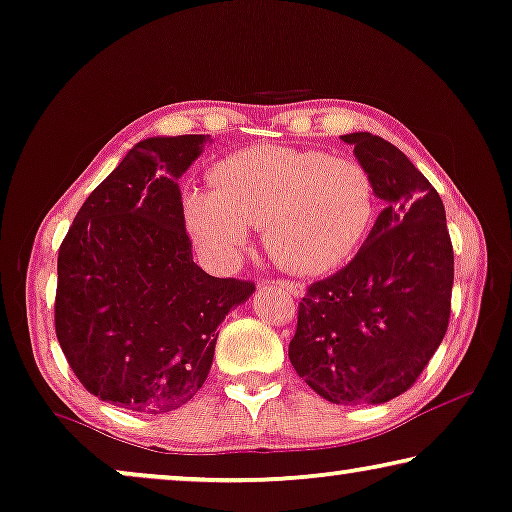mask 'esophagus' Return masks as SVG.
<instances>
[{
  "label": "esophagus",
  "mask_w": 512,
  "mask_h": 512,
  "mask_svg": "<svg viewBox=\"0 0 512 512\" xmlns=\"http://www.w3.org/2000/svg\"><path fill=\"white\" fill-rule=\"evenodd\" d=\"M273 285L283 287V290L290 292L292 297H301V294H304V285H299V283H292V280H285V278H280V280H273Z\"/></svg>",
  "instance_id": "34e87169"
}]
</instances>
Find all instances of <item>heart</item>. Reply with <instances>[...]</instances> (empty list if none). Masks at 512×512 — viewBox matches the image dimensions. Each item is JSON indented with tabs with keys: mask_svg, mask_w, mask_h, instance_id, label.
Wrapping results in <instances>:
<instances>
[{
	"mask_svg": "<svg viewBox=\"0 0 512 512\" xmlns=\"http://www.w3.org/2000/svg\"><path fill=\"white\" fill-rule=\"evenodd\" d=\"M211 192L187 197L201 248L232 259L246 227L262 229L273 262L301 276L341 266L369 236L378 211L371 171L315 148L255 146L211 169Z\"/></svg>",
	"mask_w": 512,
	"mask_h": 512,
	"instance_id": "1",
	"label": "heart"
}]
</instances>
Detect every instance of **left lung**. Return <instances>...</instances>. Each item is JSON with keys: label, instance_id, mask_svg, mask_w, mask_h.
Segmentation results:
<instances>
[{"label": "left lung", "instance_id": "left-lung-1", "mask_svg": "<svg viewBox=\"0 0 512 512\" xmlns=\"http://www.w3.org/2000/svg\"><path fill=\"white\" fill-rule=\"evenodd\" d=\"M341 139L387 206L359 253L308 285L290 362L331 403H385L415 385L448 331L455 253L443 201L422 171L376 134Z\"/></svg>", "mask_w": 512, "mask_h": 512}]
</instances>
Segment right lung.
Masks as SVG:
<instances>
[{"instance_id":"obj_1","label":"right lung","mask_w":512,"mask_h":512,"mask_svg":"<svg viewBox=\"0 0 512 512\" xmlns=\"http://www.w3.org/2000/svg\"><path fill=\"white\" fill-rule=\"evenodd\" d=\"M204 134L157 136L129 150L76 213L57 253L55 334L90 394L169 413L201 390L218 325L253 280L192 262L178 178Z\"/></svg>"}]
</instances>
